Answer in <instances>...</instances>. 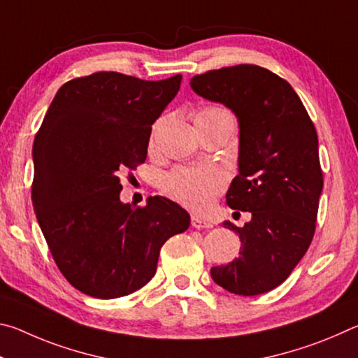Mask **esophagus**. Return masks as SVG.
I'll return each instance as SVG.
<instances>
[{
	"instance_id": "esophagus-1",
	"label": "esophagus",
	"mask_w": 358,
	"mask_h": 358,
	"mask_svg": "<svg viewBox=\"0 0 358 358\" xmlns=\"http://www.w3.org/2000/svg\"><path fill=\"white\" fill-rule=\"evenodd\" d=\"M191 224H192V227H196V229H210V227H213V224L202 220V217H199L196 215L191 216Z\"/></svg>"
}]
</instances>
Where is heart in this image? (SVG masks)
Returning a JSON list of instances; mask_svg holds the SVG:
<instances>
[{
	"mask_svg": "<svg viewBox=\"0 0 358 358\" xmlns=\"http://www.w3.org/2000/svg\"><path fill=\"white\" fill-rule=\"evenodd\" d=\"M197 118H229L232 120L226 108L205 107L196 115ZM153 143V137H151ZM224 177L215 169H180L169 173L164 180V191L177 199L191 210L202 211L213 201V197L222 189Z\"/></svg>",
	"mask_w": 358,
	"mask_h": 358,
	"instance_id": "obj_1",
	"label": "heart"
}]
</instances>
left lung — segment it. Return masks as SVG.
Returning a JSON list of instances; mask_svg holds the SVG:
<instances>
[{"label":"left lung","instance_id":"1","mask_svg":"<svg viewBox=\"0 0 358 358\" xmlns=\"http://www.w3.org/2000/svg\"><path fill=\"white\" fill-rule=\"evenodd\" d=\"M191 88L238 120V175L226 201L251 213L243 227L224 222L238 234L240 256L213 266L211 278L237 295L268 292L292 273L316 230L324 186L316 128L294 88L256 64L194 76Z\"/></svg>","mask_w":358,"mask_h":358}]
</instances>
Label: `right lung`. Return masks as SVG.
Returning <instances> with one entry per match:
<instances>
[{"label":"right lung","instance_id":"right-lung-1","mask_svg":"<svg viewBox=\"0 0 358 358\" xmlns=\"http://www.w3.org/2000/svg\"><path fill=\"white\" fill-rule=\"evenodd\" d=\"M181 83L94 72L58 90L33 145L31 201L58 268L96 299H118L156 273L162 245L191 217L166 197L132 208L120 175L147 159L151 124Z\"/></svg>","mask_w":358,"mask_h":358}]
</instances>
